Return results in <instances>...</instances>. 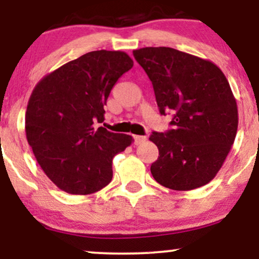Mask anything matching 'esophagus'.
Instances as JSON below:
<instances>
[{
	"instance_id": "34e87169",
	"label": "esophagus",
	"mask_w": 259,
	"mask_h": 259,
	"mask_svg": "<svg viewBox=\"0 0 259 259\" xmlns=\"http://www.w3.org/2000/svg\"><path fill=\"white\" fill-rule=\"evenodd\" d=\"M146 141V136H141V135H135L134 136V145H141L142 142Z\"/></svg>"
}]
</instances>
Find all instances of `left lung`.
<instances>
[{"label": "left lung", "mask_w": 259, "mask_h": 259, "mask_svg": "<svg viewBox=\"0 0 259 259\" xmlns=\"http://www.w3.org/2000/svg\"><path fill=\"white\" fill-rule=\"evenodd\" d=\"M133 53L152 81L160 114L173 113L174 129L150 136L159 151L151 165L154 180L177 191L206 185L230 152L239 124L224 73L210 61L170 47Z\"/></svg>", "instance_id": "1"}]
</instances>
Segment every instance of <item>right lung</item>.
Returning <instances> with one entry per match:
<instances>
[{
    "mask_svg": "<svg viewBox=\"0 0 259 259\" xmlns=\"http://www.w3.org/2000/svg\"><path fill=\"white\" fill-rule=\"evenodd\" d=\"M121 51H92L47 74L35 86L25 113L26 140L50 180L72 195H90L111 183L112 160L133 142L125 134L95 127L107 99L133 68Z\"/></svg>",
    "mask_w": 259,
    "mask_h": 259,
    "instance_id": "1",
    "label": "right lung"
}]
</instances>
